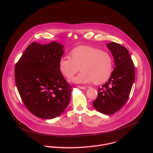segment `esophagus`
<instances>
[{
  "label": "esophagus",
  "instance_id": "esophagus-1",
  "mask_svg": "<svg viewBox=\"0 0 153 153\" xmlns=\"http://www.w3.org/2000/svg\"><path fill=\"white\" fill-rule=\"evenodd\" d=\"M78 88L81 89V90H85L86 89V87L85 86H77Z\"/></svg>",
  "mask_w": 153,
  "mask_h": 153
}]
</instances>
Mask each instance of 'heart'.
I'll use <instances>...</instances> for the list:
<instances>
[{
  "label": "heart",
  "instance_id": "b5f03b06",
  "mask_svg": "<svg viewBox=\"0 0 153 153\" xmlns=\"http://www.w3.org/2000/svg\"><path fill=\"white\" fill-rule=\"evenodd\" d=\"M70 57L62 56L59 61V68L67 79L74 76L80 70L82 73L71 80L76 83L94 82L101 84L110 77L113 71V60L108 53L89 46L80 45L73 48Z\"/></svg>",
  "mask_w": 153,
  "mask_h": 153
}]
</instances>
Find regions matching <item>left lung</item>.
<instances>
[{
  "instance_id": "1",
  "label": "left lung",
  "mask_w": 153,
  "mask_h": 153,
  "mask_svg": "<svg viewBox=\"0 0 153 153\" xmlns=\"http://www.w3.org/2000/svg\"><path fill=\"white\" fill-rule=\"evenodd\" d=\"M106 46L114 60L113 73L102 88H99L94 107L104 114L111 115L118 111L128 99L135 78L133 62L128 50L119 43L111 42Z\"/></svg>"
}]
</instances>
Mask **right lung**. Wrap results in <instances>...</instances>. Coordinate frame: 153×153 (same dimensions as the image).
I'll return each mask as SVG.
<instances>
[{
  "label": "right lung",
  "instance_id": "add662e5",
  "mask_svg": "<svg viewBox=\"0 0 153 153\" xmlns=\"http://www.w3.org/2000/svg\"><path fill=\"white\" fill-rule=\"evenodd\" d=\"M63 46L56 42H33L16 64L17 88L28 110L45 119L60 115L69 104L71 86L59 68Z\"/></svg>",
  "mask_w": 153,
  "mask_h": 153
}]
</instances>
